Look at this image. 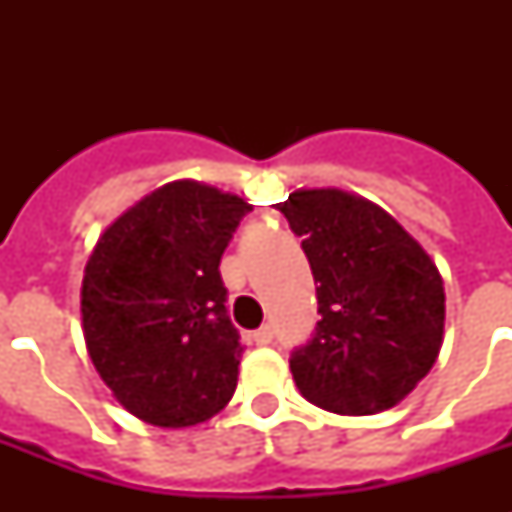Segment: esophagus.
I'll list each match as a JSON object with an SVG mask.
<instances>
[{"label":"esophagus","instance_id":"34e87169","mask_svg":"<svg viewBox=\"0 0 512 512\" xmlns=\"http://www.w3.org/2000/svg\"><path fill=\"white\" fill-rule=\"evenodd\" d=\"M252 340H255L257 345H268V342L273 340V329L268 327V324H265V327H260L255 332V335H252Z\"/></svg>","mask_w":512,"mask_h":512}]
</instances>
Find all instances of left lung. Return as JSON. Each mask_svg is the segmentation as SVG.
Wrapping results in <instances>:
<instances>
[{
    "mask_svg": "<svg viewBox=\"0 0 512 512\" xmlns=\"http://www.w3.org/2000/svg\"><path fill=\"white\" fill-rule=\"evenodd\" d=\"M303 236L321 321L289 361L311 404L377 414L401 404L444 342V279L396 217L340 188H300L276 204Z\"/></svg>",
    "mask_w": 512,
    "mask_h": 512,
    "instance_id": "obj_1",
    "label": "left lung"
}]
</instances>
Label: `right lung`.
<instances>
[{"instance_id":"obj_1","label":"right lung","mask_w":512,"mask_h":512,"mask_svg":"<svg viewBox=\"0 0 512 512\" xmlns=\"http://www.w3.org/2000/svg\"><path fill=\"white\" fill-rule=\"evenodd\" d=\"M249 209L236 193L172 180L116 217L84 265L92 366L148 425L191 428L231 401L244 348L217 268Z\"/></svg>"}]
</instances>
